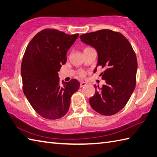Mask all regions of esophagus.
<instances>
[{
	"label": "esophagus",
	"instance_id": "obj_1",
	"mask_svg": "<svg viewBox=\"0 0 157 157\" xmlns=\"http://www.w3.org/2000/svg\"><path fill=\"white\" fill-rule=\"evenodd\" d=\"M86 85V83L85 82H81V83H80V87H83V86Z\"/></svg>",
	"mask_w": 157,
	"mask_h": 157
}]
</instances>
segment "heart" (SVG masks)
<instances>
[{
	"label": "heart",
	"instance_id": "b5f03b06",
	"mask_svg": "<svg viewBox=\"0 0 157 157\" xmlns=\"http://www.w3.org/2000/svg\"><path fill=\"white\" fill-rule=\"evenodd\" d=\"M90 48H91L87 47V48H86L84 50L90 49ZM78 75H79V76H81V77H84V76H85V71H78Z\"/></svg>",
	"mask_w": 157,
	"mask_h": 157
}]
</instances>
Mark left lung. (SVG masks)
<instances>
[{
  "instance_id": "obj_1",
  "label": "left lung",
  "mask_w": 157,
  "mask_h": 157,
  "mask_svg": "<svg viewBox=\"0 0 157 157\" xmlns=\"http://www.w3.org/2000/svg\"><path fill=\"white\" fill-rule=\"evenodd\" d=\"M80 38L96 49L98 62L94 72L98 67L103 68L100 75L106 82L101 88L97 86L89 99L90 105L100 114L112 116L126 105L135 89L136 56L127 38L117 31L101 29L82 34Z\"/></svg>"
}]
</instances>
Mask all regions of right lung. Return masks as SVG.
Returning <instances> with one entry per match:
<instances>
[{
  "instance_id": "right-lung-1",
  "label": "right lung",
  "mask_w": 157,
  "mask_h": 157,
  "mask_svg": "<svg viewBox=\"0 0 157 157\" xmlns=\"http://www.w3.org/2000/svg\"><path fill=\"white\" fill-rule=\"evenodd\" d=\"M78 37V33L45 29L33 37L24 53L21 67L23 93L33 109L46 119L64 116L71 96L79 88L76 79L60 82L58 73Z\"/></svg>"
}]
</instances>
